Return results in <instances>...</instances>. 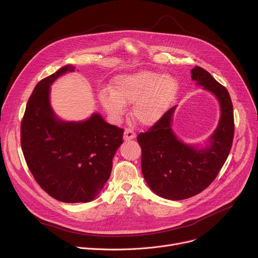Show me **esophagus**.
I'll use <instances>...</instances> for the list:
<instances>
[{
    "instance_id": "obj_1",
    "label": "esophagus",
    "mask_w": 258,
    "mask_h": 258,
    "mask_svg": "<svg viewBox=\"0 0 258 258\" xmlns=\"http://www.w3.org/2000/svg\"><path fill=\"white\" fill-rule=\"evenodd\" d=\"M135 138H136V133L133 132L132 130H130V128H125L124 134H123V139L125 141H130V140L135 139Z\"/></svg>"
}]
</instances>
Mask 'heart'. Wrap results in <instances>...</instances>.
Instances as JSON below:
<instances>
[{
  "instance_id": "1",
  "label": "heart",
  "mask_w": 258,
  "mask_h": 258,
  "mask_svg": "<svg viewBox=\"0 0 258 258\" xmlns=\"http://www.w3.org/2000/svg\"><path fill=\"white\" fill-rule=\"evenodd\" d=\"M177 89V82L171 76L139 71L117 77L111 92H102L100 98L107 112L115 119L124 114L126 104L134 102V117L144 125H151L166 112Z\"/></svg>"
}]
</instances>
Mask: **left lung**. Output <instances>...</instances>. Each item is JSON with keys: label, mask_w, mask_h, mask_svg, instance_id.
Wrapping results in <instances>:
<instances>
[{"label": "left lung", "mask_w": 258, "mask_h": 258, "mask_svg": "<svg viewBox=\"0 0 258 258\" xmlns=\"http://www.w3.org/2000/svg\"><path fill=\"white\" fill-rule=\"evenodd\" d=\"M191 72L192 80L211 92L220 104L222 114L209 145L198 149L176 138L171 130L176 106L137 138L142 148L144 178L154 193L169 200L187 199L205 190L225 164L234 139L233 103L228 90L199 66Z\"/></svg>", "instance_id": "1"}]
</instances>
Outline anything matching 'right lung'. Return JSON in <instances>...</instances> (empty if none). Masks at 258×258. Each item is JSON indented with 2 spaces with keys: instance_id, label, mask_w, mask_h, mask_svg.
Masks as SVG:
<instances>
[{
  "instance_id": "right-lung-1",
  "label": "right lung",
  "mask_w": 258,
  "mask_h": 258,
  "mask_svg": "<svg viewBox=\"0 0 258 258\" xmlns=\"http://www.w3.org/2000/svg\"><path fill=\"white\" fill-rule=\"evenodd\" d=\"M75 66L66 65L35 86L21 121V148L40 187L65 203L92 201L103 189L123 130L100 114L85 121H62L50 105V85Z\"/></svg>"
}]
</instances>
